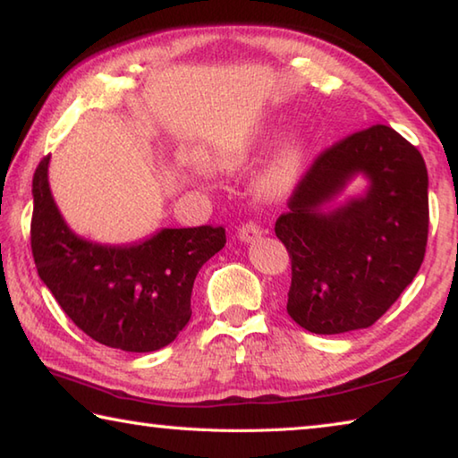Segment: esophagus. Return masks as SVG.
<instances>
[{
  "label": "esophagus",
  "mask_w": 458,
  "mask_h": 458,
  "mask_svg": "<svg viewBox=\"0 0 458 458\" xmlns=\"http://www.w3.org/2000/svg\"><path fill=\"white\" fill-rule=\"evenodd\" d=\"M237 235H239V239H242V242L251 243V242H255V239H259L263 235V229L255 221H247V223L242 225V227H239Z\"/></svg>",
  "instance_id": "esophagus-1"
}]
</instances>
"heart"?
Segmentation results:
<instances>
[{"label":"heart","mask_w":458,"mask_h":458,"mask_svg":"<svg viewBox=\"0 0 458 458\" xmlns=\"http://www.w3.org/2000/svg\"><path fill=\"white\" fill-rule=\"evenodd\" d=\"M308 158L306 142L293 139L279 148L259 179V192L267 199H279L298 184Z\"/></svg>","instance_id":"heart-1"}]
</instances>
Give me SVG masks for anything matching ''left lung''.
I'll return each instance as SVG.
<instances>
[{"instance_id": "left-lung-1", "label": "left lung", "mask_w": 458, "mask_h": 458, "mask_svg": "<svg viewBox=\"0 0 458 458\" xmlns=\"http://www.w3.org/2000/svg\"><path fill=\"white\" fill-rule=\"evenodd\" d=\"M356 174L369 191L334 212L321 207ZM276 235L292 259L287 314L311 334L370 327L422 266L428 173L419 148L374 124L319 152L295 184Z\"/></svg>"}]
</instances>
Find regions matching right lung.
Wrapping results in <instances>:
<instances>
[{"label":"right lung","instance_id":"1","mask_svg":"<svg viewBox=\"0 0 458 458\" xmlns=\"http://www.w3.org/2000/svg\"><path fill=\"white\" fill-rule=\"evenodd\" d=\"M50 155L31 182V253L47 290L80 330L108 348L155 352L191 319L199 269L225 247V229H160L132 245H98L62 219L47 182Z\"/></svg>","mask_w":458,"mask_h":458}]
</instances>
